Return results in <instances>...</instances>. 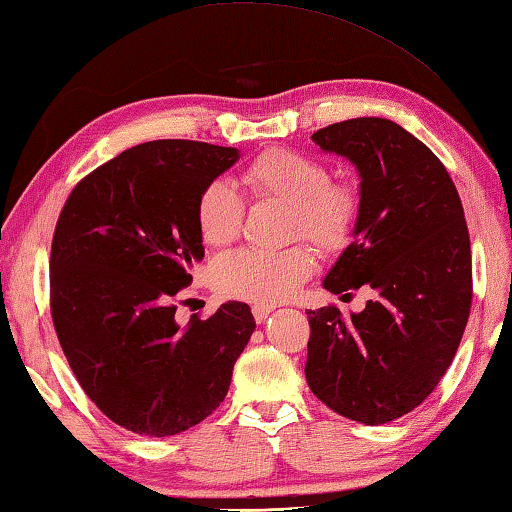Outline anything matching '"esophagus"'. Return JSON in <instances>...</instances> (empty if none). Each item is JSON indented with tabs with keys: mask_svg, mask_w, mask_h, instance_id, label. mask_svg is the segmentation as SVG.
Segmentation results:
<instances>
[{
	"mask_svg": "<svg viewBox=\"0 0 512 512\" xmlns=\"http://www.w3.org/2000/svg\"><path fill=\"white\" fill-rule=\"evenodd\" d=\"M273 311H275L273 304H255L253 306V315H255L257 322H264Z\"/></svg>",
	"mask_w": 512,
	"mask_h": 512,
	"instance_id": "1",
	"label": "esophagus"
}]
</instances>
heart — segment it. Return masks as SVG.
<instances>
[{
    "label": "heart",
    "instance_id": "obj_1",
    "mask_svg": "<svg viewBox=\"0 0 512 512\" xmlns=\"http://www.w3.org/2000/svg\"><path fill=\"white\" fill-rule=\"evenodd\" d=\"M255 197H271L293 210L291 235L306 237L324 253L351 244L360 221V197L347 183H333L322 161L293 150H268L244 170ZM244 224V201L224 179L210 181L197 199L199 235L208 246H226ZM309 246L286 250H235L212 266V282L224 295L248 302H282L313 273Z\"/></svg>",
    "mask_w": 512,
    "mask_h": 512
}]
</instances>
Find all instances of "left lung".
<instances>
[{"instance_id": "1", "label": "left lung", "mask_w": 512, "mask_h": 512, "mask_svg": "<svg viewBox=\"0 0 512 512\" xmlns=\"http://www.w3.org/2000/svg\"><path fill=\"white\" fill-rule=\"evenodd\" d=\"M360 176V221L322 286L374 291L360 313L306 311V383L340 416L401 418L434 392L466 331L470 237L459 192L432 150L387 118H351L311 136Z\"/></svg>"}]
</instances>
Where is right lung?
<instances>
[{"mask_svg": "<svg viewBox=\"0 0 512 512\" xmlns=\"http://www.w3.org/2000/svg\"><path fill=\"white\" fill-rule=\"evenodd\" d=\"M235 147L152 141L87 174L51 244V315L64 356L98 410L129 432L172 436L224 401L255 331L244 302L181 327L174 295L203 259L201 190Z\"/></svg>", "mask_w": 512, "mask_h": 512, "instance_id": "right-lung-1", "label": "right lung"}]
</instances>
